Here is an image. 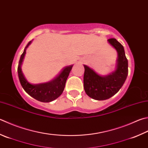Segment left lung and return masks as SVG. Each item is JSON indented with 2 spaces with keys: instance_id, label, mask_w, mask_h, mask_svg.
Returning <instances> with one entry per match:
<instances>
[{
  "instance_id": "8db88e82",
  "label": "left lung",
  "mask_w": 148,
  "mask_h": 148,
  "mask_svg": "<svg viewBox=\"0 0 148 148\" xmlns=\"http://www.w3.org/2000/svg\"><path fill=\"white\" fill-rule=\"evenodd\" d=\"M108 41L118 53L115 70L106 76H101L84 65L85 92L91 98L97 100H106L115 95L123 86L128 74V62L123 46L115 38H110Z\"/></svg>"
}]
</instances>
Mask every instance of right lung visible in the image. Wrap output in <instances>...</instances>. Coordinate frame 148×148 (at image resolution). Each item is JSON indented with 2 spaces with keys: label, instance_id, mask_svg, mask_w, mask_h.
Masks as SVG:
<instances>
[{
  "label": "right lung",
  "instance_id": "right-lung-1",
  "mask_svg": "<svg viewBox=\"0 0 148 148\" xmlns=\"http://www.w3.org/2000/svg\"><path fill=\"white\" fill-rule=\"evenodd\" d=\"M32 40L29 41L25 48L24 52L21 55L18 66V75L21 84L24 91L33 98L42 102H49L55 100L59 97L64 90L66 80L72 69L73 65L68 66L64 68L60 73L51 81L32 84H30L24 77L22 71L21 65L26 54V48L32 43Z\"/></svg>",
  "mask_w": 148,
  "mask_h": 148
}]
</instances>
